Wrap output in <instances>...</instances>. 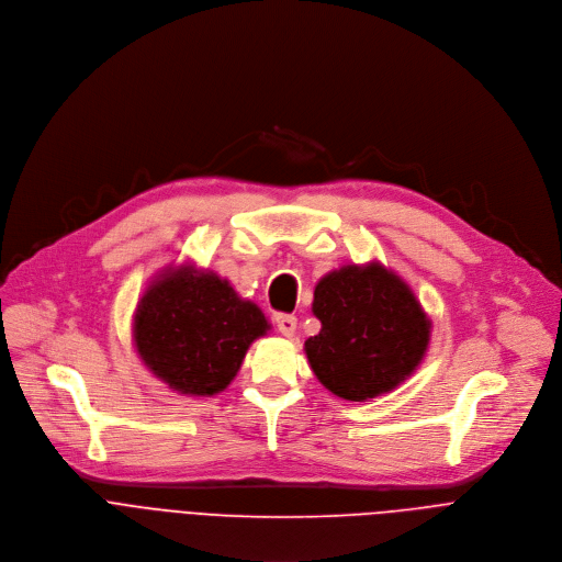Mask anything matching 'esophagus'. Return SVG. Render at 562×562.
I'll return each mask as SVG.
<instances>
[{"label":"esophagus","mask_w":562,"mask_h":562,"mask_svg":"<svg viewBox=\"0 0 562 562\" xmlns=\"http://www.w3.org/2000/svg\"><path fill=\"white\" fill-rule=\"evenodd\" d=\"M277 329H279L283 336H294V331H296V316H292V314H279V316H277Z\"/></svg>","instance_id":"obj_1"}]
</instances>
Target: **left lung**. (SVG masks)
Wrapping results in <instances>:
<instances>
[{"mask_svg":"<svg viewBox=\"0 0 562 562\" xmlns=\"http://www.w3.org/2000/svg\"><path fill=\"white\" fill-rule=\"evenodd\" d=\"M321 321L303 350L318 383L346 401L394 392L423 363L431 318L412 285L379 259L346 263L314 285Z\"/></svg>","mask_w":562,"mask_h":562,"instance_id":"8db88e82","label":"left lung"}]
</instances>
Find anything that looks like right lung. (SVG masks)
I'll list each match as a JSON object with an SVG mask.
<instances>
[{"instance_id": "add662e5", "label": "right lung", "mask_w": 562, "mask_h": 562, "mask_svg": "<svg viewBox=\"0 0 562 562\" xmlns=\"http://www.w3.org/2000/svg\"><path fill=\"white\" fill-rule=\"evenodd\" d=\"M270 329L255 301L192 259L168 263L146 283L131 325L144 368L181 396L226 390Z\"/></svg>"}]
</instances>
